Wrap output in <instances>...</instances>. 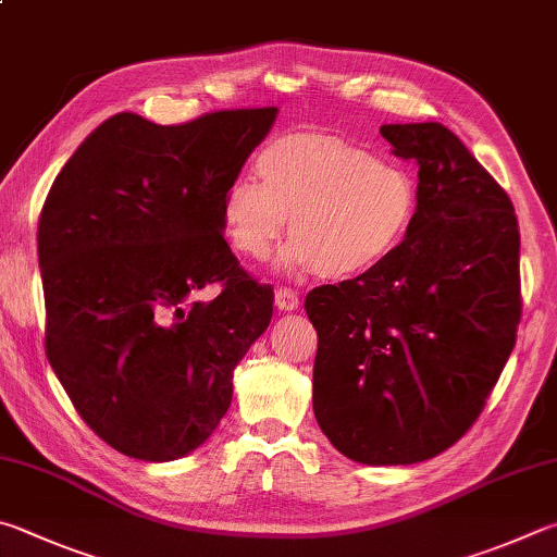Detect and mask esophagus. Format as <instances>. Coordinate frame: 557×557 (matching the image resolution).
I'll use <instances>...</instances> for the list:
<instances>
[{
    "mask_svg": "<svg viewBox=\"0 0 557 557\" xmlns=\"http://www.w3.org/2000/svg\"><path fill=\"white\" fill-rule=\"evenodd\" d=\"M275 307L280 311H292L299 307V295L292 287H277L275 289Z\"/></svg>",
    "mask_w": 557,
    "mask_h": 557,
    "instance_id": "34e87169",
    "label": "esophagus"
}]
</instances>
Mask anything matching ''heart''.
<instances>
[{
  "label": "heart",
  "instance_id": "1",
  "mask_svg": "<svg viewBox=\"0 0 557 557\" xmlns=\"http://www.w3.org/2000/svg\"><path fill=\"white\" fill-rule=\"evenodd\" d=\"M258 180L238 177L221 199L231 248L262 260L287 228L289 272L356 280L384 265L411 234L419 187L407 168L333 136H285L256 158Z\"/></svg>",
  "mask_w": 557,
  "mask_h": 557
}]
</instances>
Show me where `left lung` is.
Listing matches in <instances>:
<instances>
[{"instance_id": "left-lung-1", "label": "left lung", "mask_w": 557, "mask_h": 557, "mask_svg": "<svg viewBox=\"0 0 557 557\" xmlns=\"http://www.w3.org/2000/svg\"><path fill=\"white\" fill-rule=\"evenodd\" d=\"M419 165V214L377 270L311 289L313 417L346 458L411 465L478 421L517 343L519 221L511 199L436 121L384 124Z\"/></svg>"}]
</instances>
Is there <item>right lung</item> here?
Here are the masks:
<instances>
[{
    "label": "right lung",
    "instance_id": "obj_1",
    "mask_svg": "<svg viewBox=\"0 0 557 557\" xmlns=\"http://www.w3.org/2000/svg\"><path fill=\"white\" fill-rule=\"evenodd\" d=\"M277 109L177 126L131 111L67 160L38 219L46 356L79 417L128 458L177 460L231 407L234 368L272 319L240 268L221 199ZM222 287L211 302L194 295Z\"/></svg>",
    "mask_w": 557,
    "mask_h": 557
}]
</instances>
